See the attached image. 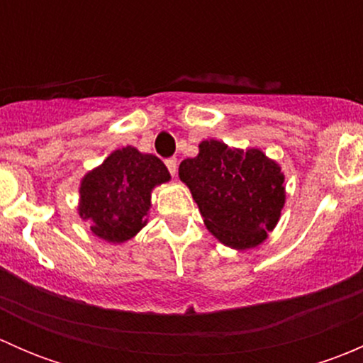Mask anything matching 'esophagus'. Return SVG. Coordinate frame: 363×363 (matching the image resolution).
Masks as SVG:
<instances>
[{
    "label": "esophagus",
    "mask_w": 363,
    "mask_h": 363,
    "mask_svg": "<svg viewBox=\"0 0 363 363\" xmlns=\"http://www.w3.org/2000/svg\"><path fill=\"white\" fill-rule=\"evenodd\" d=\"M164 163H167V168H168V172L172 174V177H175V175H177V160L170 158V160L164 161Z\"/></svg>",
    "instance_id": "34e87169"
}]
</instances>
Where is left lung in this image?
<instances>
[{
	"label": "left lung",
	"mask_w": 363,
	"mask_h": 363,
	"mask_svg": "<svg viewBox=\"0 0 363 363\" xmlns=\"http://www.w3.org/2000/svg\"><path fill=\"white\" fill-rule=\"evenodd\" d=\"M179 179L191 191L208 232L237 251L265 242L286 202L281 164L258 147L202 140L195 158L181 161Z\"/></svg>",
	"instance_id": "left-lung-1"
}]
</instances>
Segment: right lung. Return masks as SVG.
Listing matches in <instances>:
<instances>
[{"label": "right lung", "mask_w": 363, "mask_h": 363, "mask_svg": "<svg viewBox=\"0 0 363 363\" xmlns=\"http://www.w3.org/2000/svg\"><path fill=\"white\" fill-rule=\"evenodd\" d=\"M170 179L158 156L133 145L116 149L80 179L77 212L98 239L126 242L147 225L152 189Z\"/></svg>", "instance_id": "right-lung-1"}]
</instances>
